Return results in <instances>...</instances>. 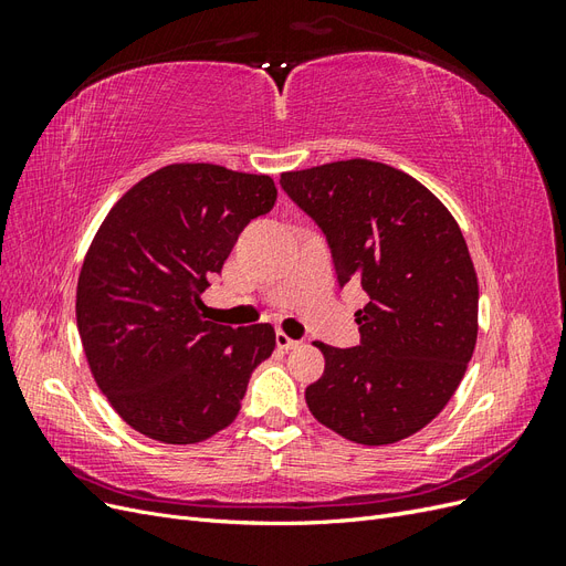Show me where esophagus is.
Masks as SVG:
<instances>
[{"label": "esophagus", "instance_id": "34e87169", "mask_svg": "<svg viewBox=\"0 0 566 566\" xmlns=\"http://www.w3.org/2000/svg\"><path fill=\"white\" fill-rule=\"evenodd\" d=\"M300 345V342L297 339H293V337H287L285 333H276V347L279 349H283V352H290V349H295Z\"/></svg>", "mask_w": 566, "mask_h": 566}]
</instances>
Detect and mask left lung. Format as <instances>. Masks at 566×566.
Listing matches in <instances>:
<instances>
[{
	"instance_id": "left-lung-1",
	"label": "left lung",
	"mask_w": 566,
	"mask_h": 566,
	"mask_svg": "<svg viewBox=\"0 0 566 566\" xmlns=\"http://www.w3.org/2000/svg\"><path fill=\"white\" fill-rule=\"evenodd\" d=\"M281 188L328 241L339 287L356 283L361 345L318 342L312 416L366 447L416 434L449 403L476 342L479 285L468 243L427 188L373 160L281 175Z\"/></svg>"
}]
</instances>
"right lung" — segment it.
Segmentation results:
<instances>
[{
  "instance_id": "right-lung-1",
  "label": "right lung",
  "mask_w": 566,
  "mask_h": 566,
  "mask_svg": "<svg viewBox=\"0 0 566 566\" xmlns=\"http://www.w3.org/2000/svg\"><path fill=\"white\" fill-rule=\"evenodd\" d=\"M276 196L266 175L167 165L101 224L77 281V331L98 389L136 432L198 443L235 420L276 333L205 321L200 295Z\"/></svg>"
}]
</instances>
